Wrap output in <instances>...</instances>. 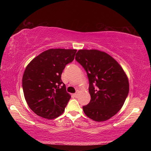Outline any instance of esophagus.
Segmentation results:
<instances>
[{
  "label": "esophagus",
  "mask_w": 151,
  "mask_h": 151,
  "mask_svg": "<svg viewBox=\"0 0 151 151\" xmlns=\"http://www.w3.org/2000/svg\"><path fill=\"white\" fill-rule=\"evenodd\" d=\"M74 96H75V97H77L78 96V93H75V94H74Z\"/></svg>",
  "instance_id": "obj_1"
}]
</instances>
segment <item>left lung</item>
<instances>
[{
  "mask_svg": "<svg viewBox=\"0 0 151 151\" xmlns=\"http://www.w3.org/2000/svg\"><path fill=\"white\" fill-rule=\"evenodd\" d=\"M76 60L87 75L91 101L83 106L85 114L95 121H104L118 112L129 91L126 74L119 64L104 52L79 50Z\"/></svg>",
  "mask_w": 151,
  "mask_h": 151,
  "instance_id": "obj_1",
  "label": "left lung"
}]
</instances>
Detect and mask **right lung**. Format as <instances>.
Listing matches in <instances>:
<instances>
[{"label":"right lung","instance_id":"1","mask_svg":"<svg viewBox=\"0 0 151 151\" xmlns=\"http://www.w3.org/2000/svg\"><path fill=\"white\" fill-rule=\"evenodd\" d=\"M76 50L55 48L45 50L29 65L22 76V89L28 105L38 116L53 119L63 113L70 99L61 80L67 64Z\"/></svg>","mask_w":151,"mask_h":151}]
</instances>
